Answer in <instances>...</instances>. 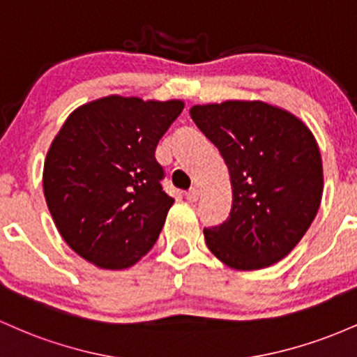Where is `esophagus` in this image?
<instances>
[{
	"label": "esophagus",
	"mask_w": 357,
	"mask_h": 357,
	"mask_svg": "<svg viewBox=\"0 0 357 357\" xmlns=\"http://www.w3.org/2000/svg\"><path fill=\"white\" fill-rule=\"evenodd\" d=\"M199 190L197 189H195V187H194V189H190L189 192H187V194H185V197H187V200H189V202H197V200H199Z\"/></svg>",
	"instance_id": "esophagus-1"
}]
</instances>
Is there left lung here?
<instances>
[{"label": "left lung", "instance_id": "left-lung-1", "mask_svg": "<svg viewBox=\"0 0 357 357\" xmlns=\"http://www.w3.org/2000/svg\"><path fill=\"white\" fill-rule=\"evenodd\" d=\"M229 168L232 207L206 227L207 248L236 270L278 263L297 246L322 199V158L310 130L263 101H226L190 109Z\"/></svg>", "mask_w": 357, "mask_h": 357}]
</instances>
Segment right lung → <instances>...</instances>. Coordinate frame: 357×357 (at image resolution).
Segmentation results:
<instances>
[{"mask_svg":"<svg viewBox=\"0 0 357 357\" xmlns=\"http://www.w3.org/2000/svg\"><path fill=\"white\" fill-rule=\"evenodd\" d=\"M183 102L107 96L72 113L52 142L43 194L72 250L104 270L133 266L153 248L174 199L155 150Z\"/></svg>","mask_w":357,"mask_h":357,"instance_id":"obj_1","label":"right lung"}]
</instances>
